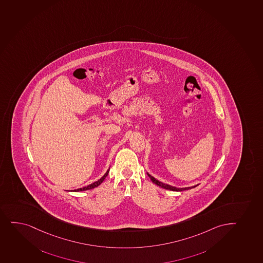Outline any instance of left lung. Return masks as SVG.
I'll return each mask as SVG.
<instances>
[{
  "instance_id": "left-lung-1",
  "label": "left lung",
  "mask_w": 263,
  "mask_h": 263,
  "mask_svg": "<svg viewBox=\"0 0 263 263\" xmlns=\"http://www.w3.org/2000/svg\"><path fill=\"white\" fill-rule=\"evenodd\" d=\"M148 176L149 177V178H151V181H152L154 183H156L157 185L160 186V187H162V188H163V189L170 190V191H173V192H182V191L192 189V188H194V187H196V186H198L194 185L192 186V187H186V188H177V187H174V186H171L168 185V184H165V183H161V182H159V181L157 180L156 178H154V177H152V176H151V175L148 174Z\"/></svg>"
}]
</instances>
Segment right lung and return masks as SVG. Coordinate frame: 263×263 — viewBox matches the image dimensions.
<instances>
[{
	"mask_svg": "<svg viewBox=\"0 0 263 263\" xmlns=\"http://www.w3.org/2000/svg\"><path fill=\"white\" fill-rule=\"evenodd\" d=\"M108 172H109V170L106 172V174L104 175L103 177H101V179H99V180L96 181L95 183H91V184H89V185L86 186V187H83V188H80V189L74 190L73 192H82V191H86V190L93 189V188L100 185V184L103 182L104 179L106 178V176L108 174Z\"/></svg>",
	"mask_w": 263,
	"mask_h": 263,
	"instance_id": "right-lung-1",
	"label": "right lung"
}]
</instances>
